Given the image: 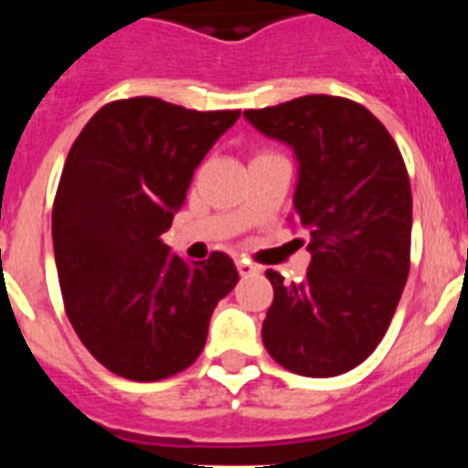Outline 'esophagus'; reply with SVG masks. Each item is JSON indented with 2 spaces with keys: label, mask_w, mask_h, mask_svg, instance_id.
<instances>
[{
  "label": "esophagus",
  "mask_w": 468,
  "mask_h": 468,
  "mask_svg": "<svg viewBox=\"0 0 468 468\" xmlns=\"http://www.w3.org/2000/svg\"><path fill=\"white\" fill-rule=\"evenodd\" d=\"M237 270H239V274H241V276H253V274H258L260 267H255V264L248 262V260L239 258L237 260Z\"/></svg>",
  "instance_id": "esophagus-1"
}]
</instances>
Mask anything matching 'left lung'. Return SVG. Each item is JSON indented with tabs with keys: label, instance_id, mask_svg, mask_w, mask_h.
<instances>
[{
	"label": "left lung",
	"instance_id": "1",
	"mask_svg": "<svg viewBox=\"0 0 468 468\" xmlns=\"http://www.w3.org/2000/svg\"><path fill=\"white\" fill-rule=\"evenodd\" d=\"M243 117L300 161L292 220L309 231L307 276L267 270L262 342L279 366L335 378L382 342L410 271L412 192L384 123L340 95H302Z\"/></svg>",
	"mask_w": 468,
	"mask_h": 468
}]
</instances>
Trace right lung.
<instances>
[{
  "label": "right lung",
  "mask_w": 468,
  "mask_h": 468,
  "mask_svg": "<svg viewBox=\"0 0 468 468\" xmlns=\"http://www.w3.org/2000/svg\"><path fill=\"white\" fill-rule=\"evenodd\" d=\"M241 110L197 112L138 95L95 112L65 159L53 250L65 314L98 363L133 382L183 373L204 351L218 302L237 285L229 255H171L161 234L197 166Z\"/></svg>",
  "instance_id": "add662e5"
}]
</instances>
